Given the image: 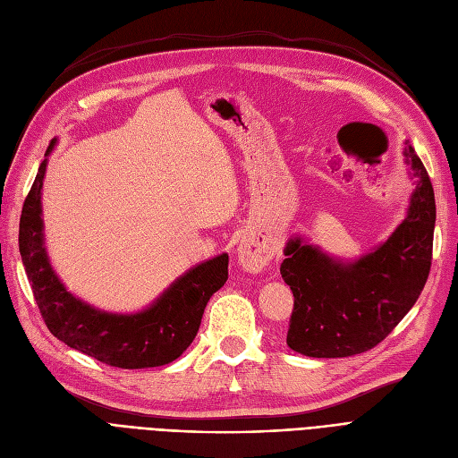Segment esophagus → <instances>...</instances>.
<instances>
[{
  "instance_id": "esophagus-1",
  "label": "esophagus",
  "mask_w": 458,
  "mask_h": 458,
  "mask_svg": "<svg viewBox=\"0 0 458 458\" xmlns=\"http://www.w3.org/2000/svg\"><path fill=\"white\" fill-rule=\"evenodd\" d=\"M238 262L247 272L259 274L270 262V253L260 245L243 240L238 247Z\"/></svg>"
}]
</instances>
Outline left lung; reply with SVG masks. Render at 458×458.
<instances>
[{
    "label": "left lung",
    "instance_id": "8db88e82",
    "mask_svg": "<svg viewBox=\"0 0 458 458\" xmlns=\"http://www.w3.org/2000/svg\"><path fill=\"white\" fill-rule=\"evenodd\" d=\"M405 164L417 176L407 216L390 238L356 260L333 259L302 238L284 249L282 277L294 306L287 346L308 358H348L392 333L430 274L436 199L420 157L405 142Z\"/></svg>",
    "mask_w": 458,
    "mask_h": 458
}]
</instances>
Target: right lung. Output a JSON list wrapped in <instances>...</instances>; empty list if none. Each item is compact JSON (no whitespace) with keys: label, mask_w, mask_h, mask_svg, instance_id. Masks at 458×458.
<instances>
[{"label":"right lung","mask_w":458,"mask_h":458,"mask_svg":"<svg viewBox=\"0 0 458 458\" xmlns=\"http://www.w3.org/2000/svg\"><path fill=\"white\" fill-rule=\"evenodd\" d=\"M51 140L46 156L55 148ZM47 157L22 205L19 249L34 299L47 329L70 348L120 369H146L174 361L194 341L203 310L228 279V255L223 253L190 268L137 314L98 310L64 287L46 250L41 218V188Z\"/></svg>","instance_id":"obj_1"}]
</instances>
